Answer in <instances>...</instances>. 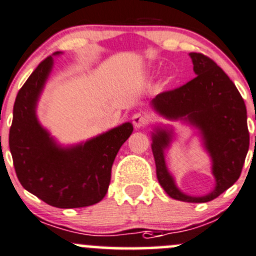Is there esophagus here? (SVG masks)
<instances>
[{
	"label": "esophagus",
	"mask_w": 256,
	"mask_h": 256,
	"mask_svg": "<svg viewBox=\"0 0 256 256\" xmlns=\"http://www.w3.org/2000/svg\"><path fill=\"white\" fill-rule=\"evenodd\" d=\"M146 122H148V118L145 115H142V114L138 112L132 116V124L136 128H144L146 125Z\"/></svg>",
	"instance_id": "34e87169"
}]
</instances>
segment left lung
Masks as SVG:
<instances>
[{
	"mask_svg": "<svg viewBox=\"0 0 256 256\" xmlns=\"http://www.w3.org/2000/svg\"><path fill=\"white\" fill-rule=\"evenodd\" d=\"M188 56L196 78L176 90L158 95L150 106L166 120L181 121L196 130L212 161L214 188L202 196L188 195L178 188L165 158L175 140L172 126H152L151 148L156 176L168 196L185 202H208L234 185L242 174L249 150L246 106L234 82L212 58L196 52Z\"/></svg>",
	"mask_w": 256,
	"mask_h": 256,
	"instance_id": "obj_1",
	"label": "left lung"
}]
</instances>
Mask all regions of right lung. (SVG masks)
Listing matches in <instances>:
<instances>
[{
	"instance_id": "right-lung-1",
	"label": "right lung",
	"mask_w": 256,
	"mask_h": 256,
	"mask_svg": "<svg viewBox=\"0 0 256 256\" xmlns=\"http://www.w3.org/2000/svg\"><path fill=\"white\" fill-rule=\"evenodd\" d=\"M62 54L44 58L18 91L8 142L21 185L51 206L74 209L105 198L114 160L134 128L124 122L86 141L61 145L42 126L37 105L54 68V56Z\"/></svg>"
}]
</instances>
